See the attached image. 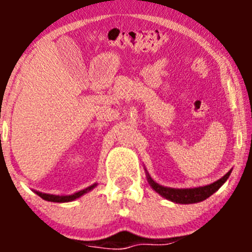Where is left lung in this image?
I'll use <instances>...</instances> for the list:
<instances>
[{
  "instance_id": "8db88e82",
  "label": "left lung",
  "mask_w": 252,
  "mask_h": 252,
  "mask_svg": "<svg viewBox=\"0 0 252 252\" xmlns=\"http://www.w3.org/2000/svg\"><path fill=\"white\" fill-rule=\"evenodd\" d=\"M231 171H228L226 175L218 179L215 183L209 184V186L204 187H198V188H189V189H175V188H168V187H162L158 184L157 182H154L150 177L148 175L149 183H150L151 188L155 192L159 193L161 197L166 198L169 201L175 202V203H182V204H189V203H198L217 192L218 189L221 188L222 184L228 179Z\"/></svg>"
}]
</instances>
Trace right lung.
Returning a JSON list of instances; mask_svg holds the SVG:
<instances>
[{
	"label": "right lung",
	"mask_w": 252,
	"mask_h": 252,
	"mask_svg": "<svg viewBox=\"0 0 252 252\" xmlns=\"http://www.w3.org/2000/svg\"><path fill=\"white\" fill-rule=\"evenodd\" d=\"M95 184H93V186L88 187V188L83 189V190H81V192H77L74 193V194L72 195H54V194H45V193H40V192H35L37 195H40V197L43 198V199H45V201H49V202H58V203H62V202H70V201H74V199H77V198H79L81 195H83L84 193L90 192L91 189L94 188Z\"/></svg>",
	"instance_id": "right-lung-1"
}]
</instances>
